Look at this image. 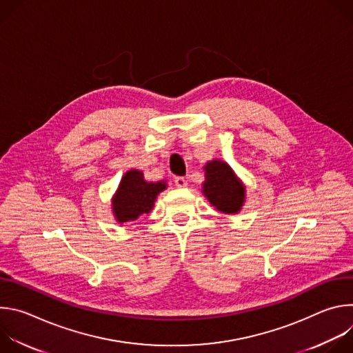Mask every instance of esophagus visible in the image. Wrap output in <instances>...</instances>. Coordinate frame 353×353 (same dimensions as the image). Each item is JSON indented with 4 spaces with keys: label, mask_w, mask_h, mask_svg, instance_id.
<instances>
[{
    "label": "esophagus",
    "mask_w": 353,
    "mask_h": 353,
    "mask_svg": "<svg viewBox=\"0 0 353 353\" xmlns=\"http://www.w3.org/2000/svg\"><path fill=\"white\" fill-rule=\"evenodd\" d=\"M174 183L177 187H185L187 185V180L184 177H176Z\"/></svg>",
    "instance_id": "1"
}]
</instances>
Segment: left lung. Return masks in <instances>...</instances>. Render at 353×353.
I'll use <instances>...</instances> for the list:
<instances>
[{"instance_id":"left-lung-1","label":"left lung","mask_w":353,"mask_h":353,"mask_svg":"<svg viewBox=\"0 0 353 353\" xmlns=\"http://www.w3.org/2000/svg\"><path fill=\"white\" fill-rule=\"evenodd\" d=\"M203 169V194L210 204L222 214H239L245 203V185L234 170L221 159L208 161Z\"/></svg>"}]
</instances>
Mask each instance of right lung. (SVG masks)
<instances>
[{
  "label": "right lung",
  "mask_w": 353,
  "mask_h": 353,
  "mask_svg": "<svg viewBox=\"0 0 353 353\" xmlns=\"http://www.w3.org/2000/svg\"><path fill=\"white\" fill-rule=\"evenodd\" d=\"M166 188V180L148 181L141 170H127L112 196V212L116 222H134L141 215L149 214L158 195Z\"/></svg>",
  "instance_id": "add662e5"
}]
</instances>
